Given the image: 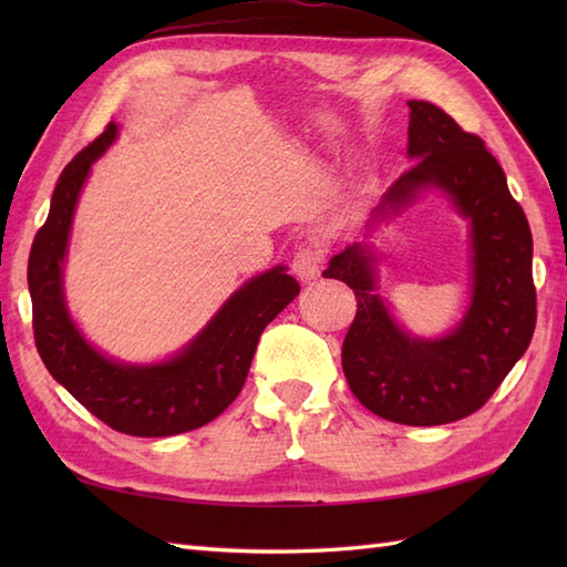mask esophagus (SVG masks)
<instances>
[{
    "label": "esophagus",
    "mask_w": 567,
    "mask_h": 567,
    "mask_svg": "<svg viewBox=\"0 0 567 567\" xmlns=\"http://www.w3.org/2000/svg\"><path fill=\"white\" fill-rule=\"evenodd\" d=\"M323 262V250L319 246H302L292 258V270L299 280H311L317 277Z\"/></svg>",
    "instance_id": "obj_1"
}]
</instances>
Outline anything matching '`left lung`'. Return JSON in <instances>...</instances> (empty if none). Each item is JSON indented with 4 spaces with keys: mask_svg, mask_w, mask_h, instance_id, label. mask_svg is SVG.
<instances>
[{
    "mask_svg": "<svg viewBox=\"0 0 567 567\" xmlns=\"http://www.w3.org/2000/svg\"><path fill=\"white\" fill-rule=\"evenodd\" d=\"M409 155L416 163L384 195L400 207L419 187L449 192L473 226V305L441 341L409 339L372 295V256L353 244L333 256L323 277L355 295V319L343 339L348 388L372 414L406 426L451 424L485 406L536 329L534 240L522 204L485 141L467 134L441 106L409 100Z\"/></svg>",
    "mask_w": 567,
    "mask_h": 567,
    "instance_id": "obj_1",
    "label": "left lung"
}]
</instances>
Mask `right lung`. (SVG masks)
<instances>
[{
  "label": "right lung",
  "mask_w": 567,
  "mask_h": 567,
  "mask_svg": "<svg viewBox=\"0 0 567 567\" xmlns=\"http://www.w3.org/2000/svg\"><path fill=\"white\" fill-rule=\"evenodd\" d=\"M114 136L116 124L110 122L65 165L48 219L33 238V339L48 372L106 426L141 439L175 436L209 424L236 400L262 329L299 295V282L282 268L252 277L183 353L163 365H118L100 355L68 317L60 275L82 183Z\"/></svg>",
  "instance_id": "obj_1"
}]
</instances>
